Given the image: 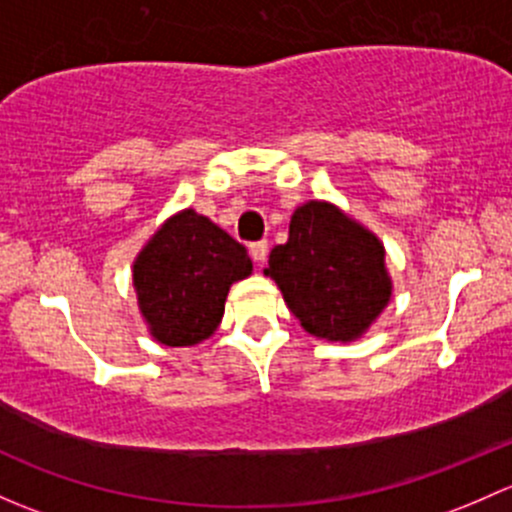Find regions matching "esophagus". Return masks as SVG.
<instances>
[{"mask_svg": "<svg viewBox=\"0 0 512 512\" xmlns=\"http://www.w3.org/2000/svg\"><path fill=\"white\" fill-rule=\"evenodd\" d=\"M249 254L256 261V266H263V261H266L268 256V244L266 241H256V244L249 246Z\"/></svg>", "mask_w": 512, "mask_h": 512, "instance_id": "1", "label": "esophagus"}]
</instances>
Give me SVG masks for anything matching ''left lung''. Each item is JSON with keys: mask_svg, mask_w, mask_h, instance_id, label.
I'll list each match as a JSON object with an SVG mask.
<instances>
[{"mask_svg": "<svg viewBox=\"0 0 512 512\" xmlns=\"http://www.w3.org/2000/svg\"><path fill=\"white\" fill-rule=\"evenodd\" d=\"M263 273L305 333L328 342L360 340L394 293L379 236L325 199L295 207L288 241L268 254Z\"/></svg>", "mask_w": 512, "mask_h": 512, "instance_id": "8db88e82", "label": "left lung"}]
</instances>
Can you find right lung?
<instances>
[{
    "mask_svg": "<svg viewBox=\"0 0 512 512\" xmlns=\"http://www.w3.org/2000/svg\"><path fill=\"white\" fill-rule=\"evenodd\" d=\"M254 271L249 254L192 207L157 226L133 261L138 308L155 342L194 347L224 318L229 288Z\"/></svg>",
    "mask_w": 512,
    "mask_h": 512,
    "instance_id": "add662e5",
    "label": "right lung"
}]
</instances>
